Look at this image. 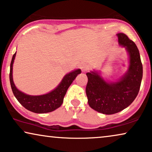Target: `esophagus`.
<instances>
[{
	"label": "esophagus",
	"mask_w": 152,
	"mask_h": 152,
	"mask_svg": "<svg viewBox=\"0 0 152 152\" xmlns=\"http://www.w3.org/2000/svg\"><path fill=\"white\" fill-rule=\"evenodd\" d=\"M80 68H81V70H82L83 72H85V71H87V70H88L89 67H88V66L87 65V64H82V65L80 66Z\"/></svg>",
	"instance_id": "obj_1"
}]
</instances>
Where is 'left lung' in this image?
<instances>
[{
	"label": "left lung",
	"instance_id": "8db88e82",
	"mask_svg": "<svg viewBox=\"0 0 152 152\" xmlns=\"http://www.w3.org/2000/svg\"><path fill=\"white\" fill-rule=\"evenodd\" d=\"M118 43L125 47L129 55L127 72L115 82H107L97 72H87L86 93L93 109L111 115L128 107L138 94L142 78V64L134 41L124 33H118Z\"/></svg>",
	"mask_w": 152,
	"mask_h": 152
}]
</instances>
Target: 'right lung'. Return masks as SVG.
<instances>
[{"label": "right lung", "mask_w": 152, "mask_h": 152, "mask_svg": "<svg viewBox=\"0 0 152 152\" xmlns=\"http://www.w3.org/2000/svg\"><path fill=\"white\" fill-rule=\"evenodd\" d=\"M16 53L12 57L10 64V81L12 90L14 96L23 107L29 111L36 113H45L55 111L61 107L66 91L77 75L81 73V70L77 69L66 75L61 83L51 92L42 95H29L18 91L14 84L12 78V68Z\"/></svg>", "instance_id": "right-lung-1"}]
</instances>
